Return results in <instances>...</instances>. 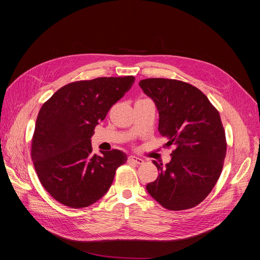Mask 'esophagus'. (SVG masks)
Listing matches in <instances>:
<instances>
[{"label": "esophagus", "instance_id": "34e87169", "mask_svg": "<svg viewBox=\"0 0 260 260\" xmlns=\"http://www.w3.org/2000/svg\"><path fill=\"white\" fill-rule=\"evenodd\" d=\"M129 160L137 164V165H141L144 162V160L142 158H140V157H137V156H129Z\"/></svg>", "mask_w": 260, "mask_h": 260}]
</instances>
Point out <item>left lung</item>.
<instances>
[{"mask_svg": "<svg viewBox=\"0 0 260 260\" xmlns=\"http://www.w3.org/2000/svg\"><path fill=\"white\" fill-rule=\"evenodd\" d=\"M139 84L158 109L165 145L176 146L165 166L153 160L159 174L146 190L166 209L195 207L211 192L223 167L226 142L220 115L190 83L149 78Z\"/></svg>", "mask_w": 260, "mask_h": 260, "instance_id": "obj_1", "label": "left lung"}]
</instances>
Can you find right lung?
<instances>
[{"instance_id": "obj_1", "label": "right lung", "mask_w": 260, "mask_h": 260, "mask_svg": "<svg viewBox=\"0 0 260 260\" xmlns=\"http://www.w3.org/2000/svg\"><path fill=\"white\" fill-rule=\"evenodd\" d=\"M135 80L125 76L72 82L42 105L31 158L43 187L62 205L82 208L98 202L111 187L117 168L127 161L119 149L93 154L91 138Z\"/></svg>"}]
</instances>
